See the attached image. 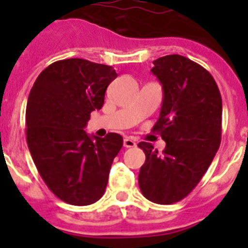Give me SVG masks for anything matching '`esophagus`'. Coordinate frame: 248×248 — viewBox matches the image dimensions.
I'll return each instance as SVG.
<instances>
[{
  "mask_svg": "<svg viewBox=\"0 0 248 248\" xmlns=\"http://www.w3.org/2000/svg\"><path fill=\"white\" fill-rule=\"evenodd\" d=\"M124 148H134V147H136L135 140L132 139V138H126V139L124 140Z\"/></svg>",
  "mask_w": 248,
  "mask_h": 248,
  "instance_id": "obj_1",
  "label": "esophagus"
}]
</instances>
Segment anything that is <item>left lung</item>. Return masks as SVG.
I'll return each mask as SVG.
<instances>
[{
	"mask_svg": "<svg viewBox=\"0 0 248 248\" xmlns=\"http://www.w3.org/2000/svg\"><path fill=\"white\" fill-rule=\"evenodd\" d=\"M153 64L163 90L153 131L166 148L161 155L151 143L138 144L145 153L139 186L147 200L171 204L188 196L211 165L221 141L223 103L215 79L200 64L176 54Z\"/></svg>",
	"mask_w": 248,
	"mask_h": 248,
	"instance_id": "1",
	"label": "left lung"
}]
</instances>
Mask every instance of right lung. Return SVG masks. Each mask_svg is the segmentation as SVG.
<instances>
[{
    "label": "right lung",
    "instance_id": "obj_1",
    "mask_svg": "<svg viewBox=\"0 0 248 248\" xmlns=\"http://www.w3.org/2000/svg\"><path fill=\"white\" fill-rule=\"evenodd\" d=\"M117 77L109 65L85 59L50 64L37 77L28 96L27 143L41 177L64 202L95 203L108 184L122 136L87 135L90 113L101 109L105 90Z\"/></svg>",
    "mask_w": 248,
    "mask_h": 248
}]
</instances>
